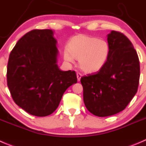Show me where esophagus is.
<instances>
[{
    "instance_id": "34e87169",
    "label": "esophagus",
    "mask_w": 146,
    "mask_h": 146,
    "mask_svg": "<svg viewBox=\"0 0 146 146\" xmlns=\"http://www.w3.org/2000/svg\"><path fill=\"white\" fill-rule=\"evenodd\" d=\"M76 76H77V78H78V81H80V78H81L82 74L80 73H76Z\"/></svg>"
}]
</instances>
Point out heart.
I'll use <instances>...</instances> for the list:
<instances>
[{
  "mask_svg": "<svg viewBox=\"0 0 146 146\" xmlns=\"http://www.w3.org/2000/svg\"><path fill=\"white\" fill-rule=\"evenodd\" d=\"M110 54V46L106 40L80 34L74 36L68 43V50L63 57L72 62L78 60L79 67L87 73L99 71L104 66Z\"/></svg>",
  "mask_w": 146,
  "mask_h": 146,
  "instance_id": "heart-1",
  "label": "heart"
}]
</instances>
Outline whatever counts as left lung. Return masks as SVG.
<instances>
[{"instance_id": "obj_1", "label": "left lung", "mask_w": 146, "mask_h": 146, "mask_svg": "<svg viewBox=\"0 0 146 146\" xmlns=\"http://www.w3.org/2000/svg\"><path fill=\"white\" fill-rule=\"evenodd\" d=\"M110 54L97 73L80 78L86 108L99 117L123 111L137 93L140 62L131 40L122 33L112 31L108 35Z\"/></svg>"}]
</instances>
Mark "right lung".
Wrapping results in <instances>:
<instances>
[{"label":"right lung","mask_w":146,"mask_h":146,"mask_svg":"<svg viewBox=\"0 0 146 146\" xmlns=\"http://www.w3.org/2000/svg\"><path fill=\"white\" fill-rule=\"evenodd\" d=\"M52 30H33L11 50L7 66V85L14 102L33 115L53 113L64 92L77 83L75 71L60 70Z\"/></svg>","instance_id":"1"}]
</instances>
